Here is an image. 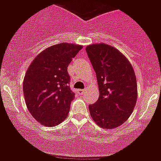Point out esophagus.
<instances>
[{"label":"esophagus","mask_w":161,"mask_h":161,"mask_svg":"<svg viewBox=\"0 0 161 161\" xmlns=\"http://www.w3.org/2000/svg\"><path fill=\"white\" fill-rule=\"evenodd\" d=\"M78 93H79V94H83L84 93H85V90H82V89L78 90Z\"/></svg>","instance_id":"1"}]
</instances>
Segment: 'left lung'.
Instances as JSON below:
<instances>
[{
	"instance_id": "8db88e82",
	"label": "left lung",
	"mask_w": 161,
	"mask_h": 161,
	"mask_svg": "<svg viewBox=\"0 0 161 161\" xmlns=\"http://www.w3.org/2000/svg\"><path fill=\"white\" fill-rule=\"evenodd\" d=\"M96 73L99 97L89 105L94 122L104 129H114L130 118L137 98L136 79L129 60L106 43L86 48Z\"/></svg>"
}]
</instances>
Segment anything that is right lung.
Here are the masks:
<instances>
[{
  "label": "right lung",
  "instance_id": "obj_1",
  "mask_svg": "<svg viewBox=\"0 0 161 161\" xmlns=\"http://www.w3.org/2000/svg\"><path fill=\"white\" fill-rule=\"evenodd\" d=\"M82 48L67 43L54 45L30 64L24 79V96L31 116L41 125L55 126L68 115L75 94L70 88L67 67Z\"/></svg>",
  "mask_w": 161,
  "mask_h": 161
}]
</instances>
